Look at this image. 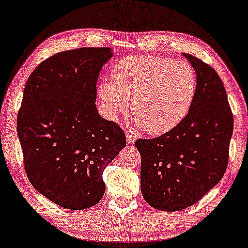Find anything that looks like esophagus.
Instances as JSON below:
<instances>
[{"label": "esophagus", "instance_id": "34e87169", "mask_svg": "<svg viewBox=\"0 0 248 248\" xmlns=\"http://www.w3.org/2000/svg\"><path fill=\"white\" fill-rule=\"evenodd\" d=\"M125 136H127V142L129 144H132L136 141V137L133 136V135H131V133H127V135H125Z\"/></svg>", "mask_w": 248, "mask_h": 248}]
</instances>
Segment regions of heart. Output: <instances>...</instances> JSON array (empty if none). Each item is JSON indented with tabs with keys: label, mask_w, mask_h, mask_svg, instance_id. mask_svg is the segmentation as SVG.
<instances>
[{
	"label": "heart",
	"mask_w": 248,
	"mask_h": 248,
	"mask_svg": "<svg viewBox=\"0 0 248 248\" xmlns=\"http://www.w3.org/2000/svg\"><path fill=\"white\" fill-rule=\"evenodd\" d=\"M111 82L104 81L98 93L110 118L128 109L136 124L149 135H164L179 125L193 105L198 77L186 62L170 57L129 56L113 66Z\"/></svg>",
	"instance_id": "heart-1"
}]
</instances>
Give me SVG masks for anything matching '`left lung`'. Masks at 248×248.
Segmentation results:
<instances>
[{
	"label": "left lung",
	"instance_id": "obj_1",
	"mask_svg": "<svg viewBox=\"0 0 248 248\" xmlns=\"http://www.w3.org/2000/svg\"><path fill=\"white\" fill-rule=\"evenodd\" d=\"M195 69L193 105L179 125L152 139H138L141 192L149 205L175 212L193 205L225 173L233 113L223 81L213 67L183 54Z\"/></svg>",
	"mask_w": 248,
	"mask_h": 248
}]
</instances>
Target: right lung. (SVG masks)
Instances as JSON below:
<instances>
[{
    "mask_svg": "<svg viewBox=\"0 0 248 248\" xmlns=\"http://www.w3.org/2000/svg\"><path fill=\"white\" fill-rule=\"evenodd\" d=\"M109 47L57 53L30 75L17 113L27 178L62 207L85 210L103 199V172L125 147L123 129L99 116L97 80Z\"/></svg>",
    "mask_w": 248,
    "mask_h": 248,
    "instance_id": "obj_1",
    "label": "right lung"
}]
</instances>
